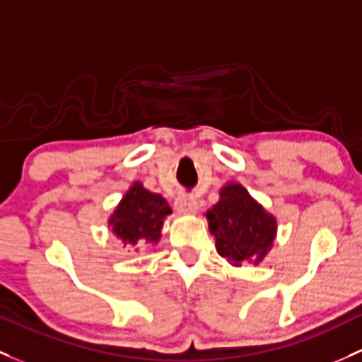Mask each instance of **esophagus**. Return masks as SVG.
I'll list each match as a JSON object with an SVG mask.
<instances>
[{"instance_id":"34e87169","label":"esophagus","mask_w":362,"mask_h":362,"mask_svg":"<svg viewBox=\"0 0 362 362\" xmlns=\"http://www.w3.org/2000/svg\"><path fill=\"white\" fill-rule=\"evenodd\" d=\"M175 208H177L178 213H185V215H189V213H196L197 203L194 197L178 196L177 201H175Z\"/></svg>"}]
</instances>
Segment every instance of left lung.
<instances>
[{"mask_svg": "<svg viewBox=\"0 0 362 362\" xmlns=\"http://www.w3.org/2000/svg\"><path fill=\"white\" fill-rule=\"evenodd\" d=\"M216 251L235 267L243 262L260 264L274 245L277 220L241 184L220 189L218 203L206 211Z\"/></svg>", "mask_w": 362, "mask_h": 362, "instance_id": "left-lung-1", "label": "left lung"}]
</instances>
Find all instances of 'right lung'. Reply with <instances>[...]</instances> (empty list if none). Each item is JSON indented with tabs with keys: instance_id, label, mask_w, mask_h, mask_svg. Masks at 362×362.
<instances>
[{
	"instance_id": "right-lung-1",
	"label": "right lung",
	"mask_w": 362,
	"mask_h": 362,
	"mask_svg": "<svg viewBox=\"0 0 362 362\" xmlns=\"http://www.w3.org/2000/svg\"><path fill=\"white\" fill-rule=\"evenodd\" d=\"M170 213V204L161 194L147 191L140 182H133L109 216V229L124 245H156Z\"/></svg>"
}]
</instances>
